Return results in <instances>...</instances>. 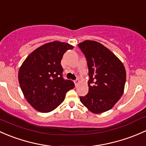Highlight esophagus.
Masks as SVG:
<instances>
[{
  "label": "esophagus",
  "mask_w": 146,
  "mask_h": 146,
  "mask_svg": "<svg viewBox=\"0 0 146 146\" xmlns=\"http://www.w3.org/2000/svg\"><path fill=\"white\" fill-rule=\"evenodd\" d=\"M78 82H79V80H75V81H74V83L75 86H76V85H77Z\"/></svg>",
  "instance_id": "34e87169"
}]
</instances>
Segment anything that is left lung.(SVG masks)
<instances>
[{
	"label": "left lung",
	"instance_id": "8db88e82",
	"mask_svg": "<svg viewBox=\"0 0 146 146\" xmlns=\"http://www.w3.org/2000/svg\"><path fill=\"white\" fill-rule=\"evenodd\" d=\"M78 46L86 58L89 76L88 93L79 97L80 101L93 113L106 112L124 93V64L112 51L95 40H84Z\"/></svg>",
	"mask_w": 146,
	"mask_h": 146
}]
</instances>
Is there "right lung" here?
<instances>
[{
  "mask_svg": "<svg viewBox=\"0 0 146 146\" xmlns=\"http://www.w3.org/2000/svg\"><path fill=\"white\" fill-rule=\"evenodd\" d=\"M74 46L64 42H50L28 55L21 65L18 79L27 102L36 110L49 112L64 100L74 87L72 81L64 79L61 60Z\"/></svg>",
  "mask_w": 146,
  "mask_h": 146,
  "instance_id": "1",
  "label": "right lung"
}]
</instances>
